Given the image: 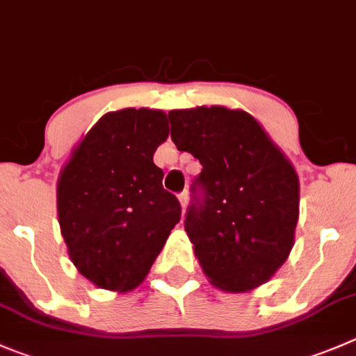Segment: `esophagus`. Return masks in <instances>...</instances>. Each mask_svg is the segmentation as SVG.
<instances>
[{"instance_id": "obj_1", "label": "esophagus", "mask_w": 356, "mask_h": 356, "mask_svg": "<svg viewBox=\"0 0 356 356\" xmlns=\"http://www.w3.org/2000/svg\"><path fill=\"white\" fill-rule=\"evenodd\" d=\"M178 201H180L181 208H185V206H187V202H188V192H181V194L178 195Z\"/></svg>"}]
</instances>
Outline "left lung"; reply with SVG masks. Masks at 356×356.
I'll return each instance as SVG.
<instances>
[{
	"mask_svg": "<svg viewBox=\"0 0 356 356\" xmlns=\"http://www.w3.org/2000/svg\"><path fill=\"white\" fill-rule=\"evenodd\" d=\"M171 140L199 159L185 231L209 283L250 292L269 282L292 252L299 176L262 125L243 110L199 106L169 111Z\"/></svg>",
	"mask_w": 356,
	"mask_h": 356,
	"instance_id": "1",
	"label": "left lung"
}]
</instances>
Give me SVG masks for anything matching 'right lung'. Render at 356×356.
<instances>
[{
    "mask_svg": "<svg viewBox=\"0 0 356 356\" xmlns=\"http://www.w3.org/2000/svg\"><path fill=\"white\" fill-rule=\"evenodd\" d=\"M168 115L124 108L103 115L73 148L57 180V215L71 262L111 292L140 286L180 222L178 199L154 164Z\"/></svg>",
    "mask_w": 356,
    "mask_h": 356,
    "instance_id": "right-lung-1",
    "label": "right lung"
}]
</instances>
